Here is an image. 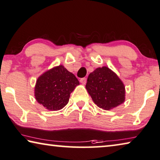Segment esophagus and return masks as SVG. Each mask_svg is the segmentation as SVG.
<instances>
[{"label":"esophagus","instance_id":"esophagus-1","mask_svg":"<svg viewBox=\"0 0 160 160\" xmlns=\"http://www.w3.org/2000/svg\"><path fill=\"white\" fill-rule=\"evenodd\" d=\"M86 80H87V79H86L85 78H81V79L80 80V82L82 83V85H85L86 83Z\"/></svg>","mask_w":160,"mask_h":160}]
</instances>
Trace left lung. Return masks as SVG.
I'll list each match as a JSON object with an SVG mask.
<instances>
[{"instance_id":"1","label":"left lung","mask_w":160,"mask_h":160,"mask_svg":"<svg viewBox=\"0 0 160 160\" xmlns=\"http://www.w3.org/2000/svg\"><path fill=\"white\" fill-rule=\"evenodd\" d=\"M85 88L93 102L103 110H111L125 101V85L108 67L98 68L91 72Z\"/></svg>"}]
</instances>
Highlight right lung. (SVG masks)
Masks as SVG:
<instances>
[{"mask_svg": "<svg viewBox=\"0 0 160 160\" xmlns=\"http://www.w3.org/2000/svg\"><path fill=\"white\" fill-rule=\"evenodd\" d=\"M80 85L75 76L62 65L46 71L38 78L35 98L47 110H61L68 103L70 93Z\"/></svg>", "mask_w": 160, "mask_h": 160, "instance_id": "obj_1", "label": "right lung"}]
</instances>
